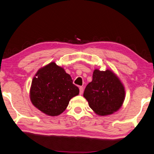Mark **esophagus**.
Listing matches in <instances>:
<instances>
[{"mask_svg":"<svg viewBox=\"0 0 154 154\" xmlns=\"http://www.w3.org/2000/svg\"><path fill=\"white\" fill-rule=\"evenodd\" d=\"M83 93V87H79V94L81 95Z\"/></svg>","mask_w":154,"mask_h":154,"instance_id":"obj_1","label":"esophagus"}]
</instances>
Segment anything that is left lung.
<instances>
[{"label": "left lung", "instance_id": "8db88e82", "mask_svg": "<svg viewBox=\"0 0 154 154\" xmlns=\"http://www.w3.org/2000/svg\"><path fill=\"white\" fill-rule=\"evenodd\" d=\"M83 96L96 114L106 116L121 108L125 98V89L112 70L95 69L92 81L86 87Z\"/></svg>", "mask_w": 154, "mask_h": 154}]
</instances>
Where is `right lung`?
<instances>
[{"label":"right lung","instance_id":"1","mask_svg":"<svg viewBox=\"0 0 154 154\" xmlns=\"http://www.w3.org/2000/svg\"><path fill=\"white\" fill-rule=\"evenodd\" d=\"M79 93V89L63 67L52 62L39 69L30 88L31 103L49 116H57L67 108L70 100Z\"/></svg>","mask_w":154,"mask_h":154}]
</instances>
